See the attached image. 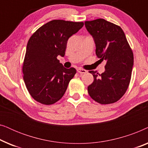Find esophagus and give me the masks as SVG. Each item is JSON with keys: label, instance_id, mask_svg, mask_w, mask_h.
Listing matches in <instances>:
<instances>
[{"label": "esophagus", "instance_id": "obj_1", "mask_svg": "<svg viewBox=\"0 0 148 148\" xmlns=\"http://www.w3.org/2000/svg\"><path fill=\"white\" fill-rule=\"evenodd\" d=\"M77 72L80 74H84V73H87L86 70L83 69H81V68H78L77 69Z\"/></svg>", "mask_w": 148, "mask_h": 148}]
</instances>
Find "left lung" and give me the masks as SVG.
Listing matches in <instances>:
<instances>
[{"instance_id": "8db88e82", "label": "left lung", "mask_w": 148, "mask_h": 148, "mask_svg": "<svg viewBox=\"0 0 148 148\" xmlns=\"http://www.w3.org/2000/svg\"><path fill=\"white\" fill-rule=\"evenodd\" d=\"M96 44V54L106 61L102 74L89 73L94 82L88 87L91 98L101 104H112L122 98L128 88L133 66V54L120 26L104 19L85 22Z\"/></svg>"}]
</instances>
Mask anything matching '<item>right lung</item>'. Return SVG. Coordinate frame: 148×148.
I'll list each match as a JSON object with an SVG mask.
<instances>
[{
    "mask_svg": "<svg viewBox=\"0 0 148 148\" xmlns=\"http://www.w3.org/2000/svg\"><path fill=\"white\" fill-rule=\"evenodd\" d=\"M83 26V22L52 20L30 37L22 71L26 88L36 101L50 105L63 96L76 69L64 68L57 56H64L69 38Z\"/></svg>",
    "mask_w": 148,
    "mask_h": 148,
    "instance_id": "obj_1",
    "label": "right lung"
}]
</instances>
